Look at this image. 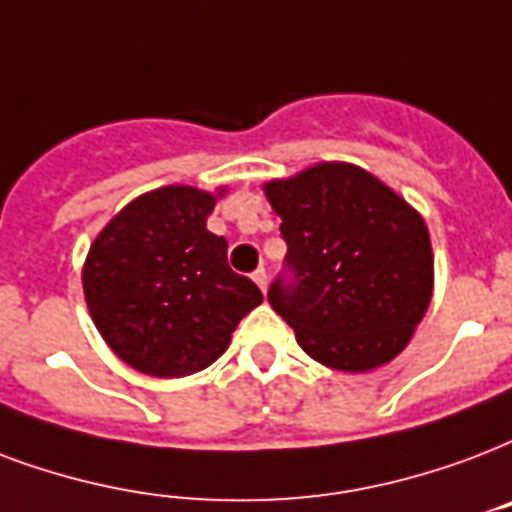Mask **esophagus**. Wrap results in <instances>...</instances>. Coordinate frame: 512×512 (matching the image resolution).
<instances>
[{"label": "esophagus", "mask_w": 512, "mask_h": 512, "mask_svg": "<svg viewBox=\"0 0 512 512\" xmlns=\"http://www.w3.org/2000/svg\"><path fill=\"white\" fill-rule=\"evenodd\" d=\"M252 279H255L257 287L265 292V287H268V273H265V268H257V271L252 273Z\"/></svg>", "instance_id": "esophagus-1"}]
</instances>
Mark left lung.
<instances>
[{
	"label": "left lung",
	"instance_id": "left-lung-1",
	"mask_svg": "<svg viewBox=\"0 0 512 512\" xmlns=\"http://www.w3.org/2000/svg\"><path fill=\"white\" fill-rule=\"evenodd\" d=\"M265 195L287 241L268 303L295 330L300 349L346 373L397 357L432 298L424 220L349 163L268 182Z\"/></svg>",
	"mask_w": 512,
	"mask_h": 512
}]
</instances>
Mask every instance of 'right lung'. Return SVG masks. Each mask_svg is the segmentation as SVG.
<instances>
[{
    "label": "right lung",
    "mask_w": 512,
    "mask_h": 512,
    "mask_svg": "<svg viewBox=\"0 0 512 512\" xmlns=\"http://www.w3.org/2000/svg\"><path fill=\"white\" fill-rule=\"evenodd\" d=\"M214 195L171 185L136 198L101 230L85 260L91 317L117 357L147 376L209 368L263 292L228 265L206 230Z\"/></svg>",
    "instance_id": "add662e5"
}]
</instances>
